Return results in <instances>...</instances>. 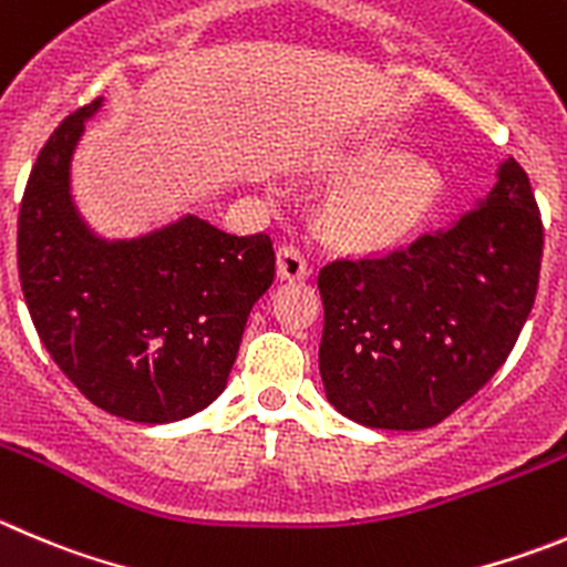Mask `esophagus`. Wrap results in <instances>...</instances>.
Listing matches in <instances>:
<instances>
[{"instance_id": "esophagus-1", "label": "esophagus", "mask_w": 567, "mask_h": 567, "mask_svg": "<svg viewBox=\"0 0 567 567\" xmlns=\"http://www.w3.org/2000/svg\"><path fill=\"white\" fill-rule=\"evenodd\" d=\"M277 268L282 279H308L310 277V262L308 254L299 243H285L277 254Z\"/></svg>"}]
</instances>
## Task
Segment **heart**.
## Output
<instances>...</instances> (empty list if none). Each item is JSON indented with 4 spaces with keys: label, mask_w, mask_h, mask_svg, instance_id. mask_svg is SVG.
I'll return each mask as SVG.
<instances>
[{
    "label": "heart",
    "mask_w": 567,
    "mask_h": 567,
    "mask_svg": "<svg viewBox=\"0 0 567 567\" xmlns=\"http://www.w3.org/2000/svg\"><path fill=\"white\" fill-rule=\"evenodd\" d=\"M358 171L330 198V224L349 240H385L409 229L436 198L442 173L431 156L396 153L372 140L349 158Z\"/></svg>",
    "instance_id": "obj_1"
}]
</instances>
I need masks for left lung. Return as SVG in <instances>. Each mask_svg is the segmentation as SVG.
<instances>
[{
  "label": "left lung",
  "instance_id": "8db88e82",
  "mask_svg": "<svg viewBox=\"0 0 567 567\" xmlns=\"http://www.w3.org/2000/svg\"><path fill=\"white\" fill-rule=\"evenodd\" d=\"M543 220L506 158L473 212L414 243L319 271L327 400L385 431L433 427L504 367L532 313Z\"/></svg>",
  "mask_w": 567,
  "mask_h": 567
}]
</instances>
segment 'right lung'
Masks as SVG:
<instances>
[{
	"mask_svg": "<svg viewBox=\"0 0 567 567\" xmlns=\"http://www.w3.org/2000/svg\"><path fill=\"white\" fill-rule=\"evenodd\" d=\"M92 100L52 131L19 206V279L41 343L97 409L131 422L193 416L226 389L254 301L274 282L268 235L187 215L136 240H100L69 195Z\"/></svg>",
	"mask_w": 567,
	"mask_h": 567,
	"instance_id": "add662e5",
	"label": "right lung"
}]
</instances>
